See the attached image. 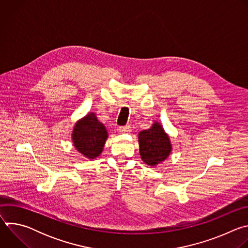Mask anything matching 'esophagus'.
Listing matches in <instances>:
<instances>
[{"mask_svg":"<svg viewBox=\"0 0 248 248\" xmlns=\"http://www.w3.org/2000/svg\"><path fill=\"white\" fill-rule=\"evenodd\" d=\"M119 130H120V132L126 133V132L130 131V126L129 125H122L119 127Z\"/></svg>","mask_w":248,"mask_h":248,"instance_id":"1","label":"esophagus"}]
</instances>
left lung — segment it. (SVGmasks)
<instances>
[{
    "label": "left lung",
    "instance_id": "8db88e82",
    "mask_svg": "<svg viewBox=\"0 0 248 248\" xmlns=\"http://www.w3.org/2000/svg\"><path fill=\"white\" fill-rule=\"evenodd\" d=\"M138 142L141 159L149 166L163 162L171 150L169 136L158 123H155L150 129L139 132Z\"/></svg>",
    "mask_w": 248,
    "mask_h": 248
}]
</instances>
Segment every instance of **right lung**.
I'll return each instance as SVG.
<instances>
[{
    "label": "right lung",
    "instance_id": "add662e5",
    "mask_svg": "<svg viewBox=\"0 0 248 248\" xmlns=\"http://www.w3.org/2000/svg\"><path fill=\"white\" fill-rule=\"evenodd\" d=\"M107 137V130L93 113L79 121L73 132L74 145L78 151L89 159H94L101 154Z\"/></svg>",
    "mask_w": 248,
    "mask_h": 248
}]
</instances>
